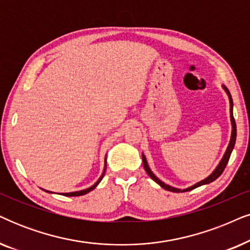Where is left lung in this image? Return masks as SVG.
<instances>
[{
	"mask_svg": "<svg viewBox=\"0 0 250 250\" xmlns=\"http://www.w3.org/2000/svg\"><path fill=\"white\" fill-rule=\"evenodd\" d=\"M224 90L228 94L229 96V113H231V124H232V133H231V140H229V144L228 146V149H226L224 156H223L222 160H220L219 164L217 165V167L213 170V172L210 174L206 178V179L199 181V183H196L195 185H193V186L188 187V188H185V189H179V188H176V187H172L170 186V185H167L163 181L158 179V178L155 176L153 173V171L150 170V167H149V165L147 163V160H146V156L144 154H142V162H144V167L146 170V172L148 173V176L153 179L155 183H157L162 188L167 189V190H170V192H174V193H180V192H188V190H192L194 188H196V187H200L202 186V185H207V184H210L212 183L213 180H216L217 178H218L220 174L223 173V171H224V168L226 167V164H228V162L229 160V156H231V153L233 150V148H234V145H235V139H236V125H235V121H234V117H233V101H232V97H231V94H229V89L226 88L225 86H222Z\"/></svg>",
	"mask_w": 250,
	"mask_h": 250,
	"instance_id": "obj_1",
	"label": "left lung"
}]
</instances>
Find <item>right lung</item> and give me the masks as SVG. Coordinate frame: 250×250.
<instances>
[{"label": "right lung", "instance_id": "add662e5", "mask_svg": "<svg viewBox=\"0 0 250 250\" xmlns=\"http://www.w3.org/2000/svg\"><path fill=\"white\" fill-rule=\"evenodd\" d=\"M104 170H103V173H102V176L100 177V179L96 181L95 184L93 185L92 187H89V188H86V189H83V190H78V192H72V193H63V195L64 196H80V195H85V194H87L88 192H90V190H93L94 188H95V187L97 186V185L100 184V181L102 180V178H103V176H104V172H105V167H106V161H104ZM46 192H48V193H51V192H49V190H46Z\"/></svg>", "mask_w": 250, "mask_h": 250}]
</instances>
